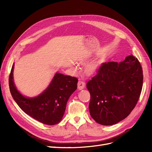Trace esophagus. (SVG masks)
Here are the masks:
<instances>
[{"instance_id": "obj_1", "label": "esophagus", "mask_w": 152, "mask_h": 152, "mask_svg": "<svg viewBox=\"0 0 152 152\" xmlns=\"http://www.w3.org/2000/svg\"><path fill=\"white\" fill-rule=\"evenodd\" d=\"M85 87V83L84 82L82 81V80H79L77 84V88L79 90H82L83 89H84Z\"/></svg>"}]
</instances>
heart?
I'll return each instance as SVG.
<instances>
[{
  "mask_svg": "<svg viewBox=\"0 0 152 152\" xmlns=\"http://www.w3.org/2000/svg\"><path fill=\"white\" fill-rule=\"evenodd\" d=\"M104 58H101L99 59H97L93 62H92L91 63H90L89 65H87L86 66V72L88 73L89 75H94L96 74V73L98 72V70H99L100 67L102 66V64L104 63ZM81 63H83V61H80ZM75 69H77V67H75Z\"/></svg>",
  "mask_w": 152,
  "mask_h": 152,
  "instance_id": "heart-1",
  "label": "heart"
}]
</instances>
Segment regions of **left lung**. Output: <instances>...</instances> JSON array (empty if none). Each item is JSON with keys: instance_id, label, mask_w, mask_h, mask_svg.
I'll return each instance as SVG.
<instances>
[{"instance_id": "1", "label": "left lung", "mask_w": 152, "mask_h": 152, "mask_svg": "<svg viewBox=\"0 0 152 152\" xmlns=\"http://www.w3.org/2000/svg\"><path fill=\"white\" fill-rule=\"evenodd\" d=\"M142 80L141 66L132 55L120 63L102 64L87 84L91 117L103 126H112L126 118L139 99Z\"/></svg>"}]
</instances>
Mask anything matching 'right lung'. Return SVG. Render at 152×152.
<instances>
[{
    "instance_id": "1",
    "label": "right lung",
    "mask_w": 152,
    "mask_h": 152,
    "mask_svg": "<svg viewBox=\"0 0 152 152\" xmlns=\"http://www.w3.org/2000/svg\"><path fill=\"white\" fill-rule=\"evenodd\" d=\"M12 66L10 75V89L14 100L25 113L46 125L61 122L69 98L77 87V78L56 72L49 85L35 97H26L18 90L14 82Z\"/></svg>"
}]
</instances>
